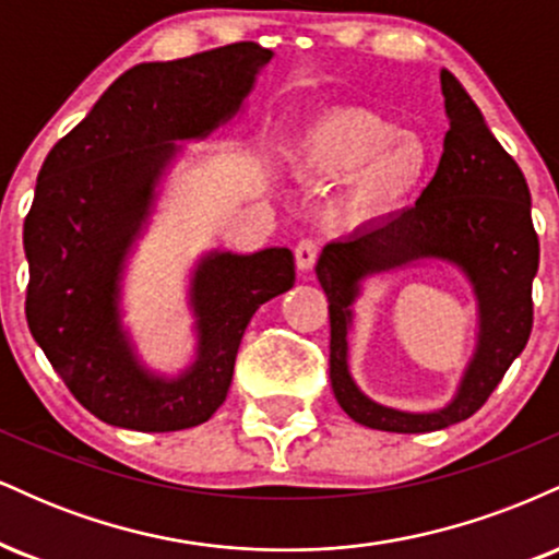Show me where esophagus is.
I'll return each mask as SVG.
<instances>
[{"label":"esophagus","mask_w":559,"mask_h":559,"mask_svg":"<svg viewBox=\"0 0 559 559\" xmlns=\"http://www.w3.org/2000/svg\"><path fill=\"white\" fill-rule=\"evenodd\" d=\"M294 260H297V267L301 273H310L312 267H316V260H318V247L312 239H301L297 243V249H294Z\"/></svg>","instance_id":"1"}]
</instances>
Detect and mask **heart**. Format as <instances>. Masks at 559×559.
I'll return each mask as SVG.
<instances>
[{
	"mask_svg": "<svg viewBox=\"0 0 559 559\" xmlns=\"http://www.w3.org/2000/svg\"><path fill=\"white\" fill-rule=\"evenodd\" d=\"M301 181L342 183L338 217L349 228H373L400 215L431 170L418 133L362 107H342L307 123L294 150Z\"/></svg>",
	"mask_w": 559,
	"mask_h": 559,
	"instance_id": "heart-1",
	"label": "heart"
}]
</instances>
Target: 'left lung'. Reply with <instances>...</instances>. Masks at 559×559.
Instances as JSON below:
<instances>
[{"label": "left lung", "mask_w": 559, "mask_h": 559, "mask_svg": "<svg viewBox=\"0 0 559 559\" xmlns=\"http://www.w3.org/2000/svg\"><path fill=\"white\" fill-rule=\"evenodd\" d=\"M441 94L449 118L444 155L415 207L329 243L316 267L329 297L333 396L352 420L376 431L426 433L471 418L525 349L534 325L538 236L528 183L449 70H441ZM423 259L447 261L466 275L479 336L453 400L431 414H407L361 394L348 373L345 338L364 281Z\"/></svg>", "instance_id": "8db88e82"}]
</instances>
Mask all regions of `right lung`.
Instances as JSON below:
<instances>
[{
	"mask_svg": "<svg viewBox=\"0 0 559 559\" xmlns=\"http://www.w3.org/2000/svg\"><path fill=\"white\" fill-rule=\"evenodd\" d=\"M273 60L254 41L173 62H141L99 96L38 170L23 226L25 318L57 376L88 413L131 431H183L226 402L236 352L260 305L294 286V254L213 252L189 278L194 360L181 373L146 368L123 325V278L155 213L159 181L183 144L241 112Z\"/></svg>",
	"mask_w": 559,
	"mask_h": 559,
	"instance_id": "right-lung-1",
	"label": "right lung"
}]
</instances>
